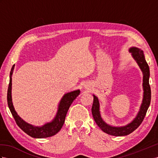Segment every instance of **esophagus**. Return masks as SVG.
Here are the masks:
<instances>
[{"mask_svg":"<svg viewBox=\"0 0 158 158\" xmlns=\"http://www.w3.org/2000/svg\"><path fill=\"white\" fill-rule=\"evenodd\" d=\"M85 87L86 89H89V86L87 84V85H85Z\"/></svg>","mask_w":158,"mask_h":158,"instance_id":"34e87169","label":"esophagus"}]
</instances>
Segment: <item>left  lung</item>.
<instances>
[{"label":"left lung","instance_id":"obj_1","mask_svg":"<svg viewBox=\"0 0 158 158\" xmlns=\"http://www.w3.org/2000/svg\"><path fill=\"white\" fill-rule=\"evenodd\" d=\"M129 51L131 52L133 58L135 59L138 64L141 71L143 73V96L142 103L141 105L139 111L131 123H128L125 126L114 127L106 123L102 118L99 110V99L94 95V103H93L91 111L93 117L96 123L101 128V129L107 134L114 136H123L129 135L138 127L142 122L148 107L151 102V88L149 83V68L145 59L143 52L140 48L137 47H131Z\"/></svg>","mask_w":158,"mask_h":158}]
</instances>
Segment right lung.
<instances>
[{
	"label": "right lung",
	"instance_id": "right-lung-1",
	"mask_svg": "<svg viewBox=\"0 0 158 158\" xmlns=\"http://www.w3.org/2000/svg\"><path fill=\"white\" fill-rule=\"evenodd\" d=\"M15 64L11 69L10 73V81L7 91V102L8 106L13 115V118L18 125V126L27 134L35 138H45L51 137L57 133L63 125L65 119V117L71 103L80 94V90L77 89L64 94L60 101L58 106V110L55 118L51 122L44 124L42 126H34V125L27 123L21 118H20L17 113L15 110L13 102H12V75H13Z\"/></svg>",
	"mask_w": 158,
	"mask_h": 158
}]
</instances>
